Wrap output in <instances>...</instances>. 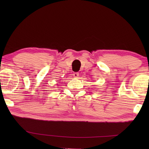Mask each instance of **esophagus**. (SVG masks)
Here are the masks:
<instances>
[{"label": "esophagus", "instance_id": "esophagus-1", "mask_svg": "<svg viewBox=\"0 0 149 149\" xmlns=\"http://www.w3.org/2000/svg\"><path fill=\"white\" fill-rule=\"evenodd\" d=\"M79 73L78 72H74V73H73V76H74V77H75V78H77V77H78V76H79Z\"/></svg>", "mask_w": 149, "mask_h": 149}]
</instances>
